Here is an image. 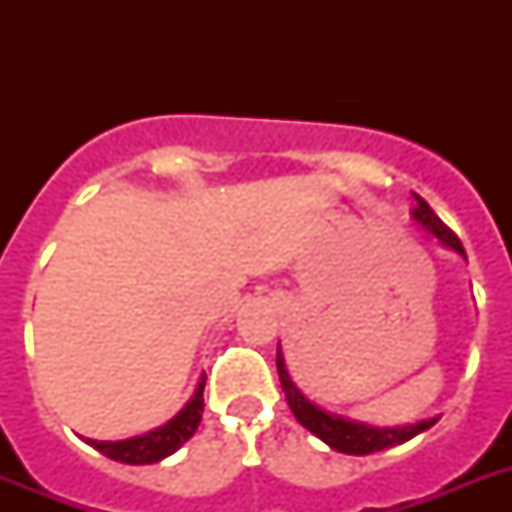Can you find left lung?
Here are the masks:
<instances>
[{"instance_id":"8db88e82","label":"left lung","mask_w":512,"mask_h":512,"mask_svg":"<svg viewBox=\"0 0 512 512\" xmlns=\"http://www.w3.org/2000/svg\"><path fill=\"white\" fill-rule=\"evenodd\" d=\"M414 199H417V207H414V220L425 228L428 233H433L444 247L454 249L457 255H465V249H462V241L454 236L449 228H446L433 209L428 207V201L420 199L417 193H414ZM276 366H279V380H281V390L287 393V404L292 409V414L297 417V422L308 428L313 436H319L324 444H329L335 452L342 454H372V452H382V449H388V446L404 444L409 438H414L422 430L433 428L438 422V417L433 420H422L414 422V425H401V428H374V425H366V422H356L348 420V417H340V414H329L324 412L321 406H316L313 401L303 396V390L297 388L292 377L287 372V364H284V356H281V348L276 350Z\"/></svg>"}]
</instances>
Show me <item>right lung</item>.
Instances as JSON below:
<instances>
[{"label":"right lung","mask_w":512,"mask_h":512,"mask_svg":"<svg viewBox=\"0 0 512 512\" xmlns=\"http://www.w3.org/2000/svg\"><path fill=\"white\" fill-rule=\"evenodd\" d=\"M201 412H204V377H201L199 388L191 396V401L162 428L151 430L146 436L124 438V441H92V438H87V444L95 446L100 454H106V457L116 462L151 465V462H159L175 454L196 433L201 422Z\"/></svg>","instance_id":"add662e5"}]
</instances>
